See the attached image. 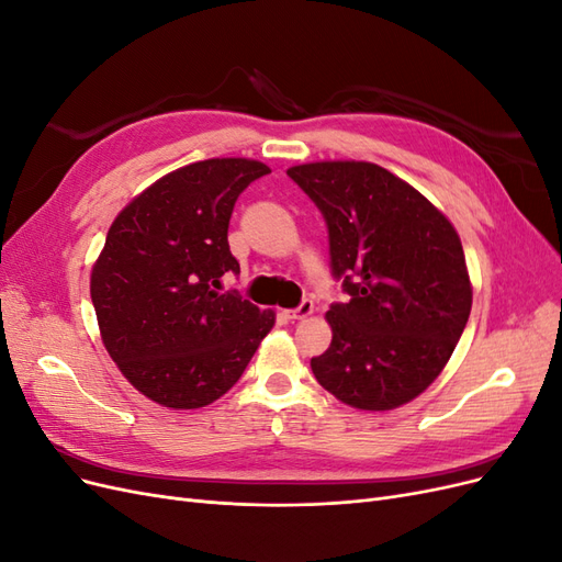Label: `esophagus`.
<instances>
[{"mask_svg":"<svg viewBox=\"0 0 562 562\" xmlns=\"http://www.w3.org/2000/svg\"><path fill=\"white\" fill-rule=\"evenodd\" d=\"M314 314V302L312 300H304L300 307H295V310H288L285 312V316L288 318H295V321H300V318H307V316H312Z\"/></svg>","mask_w":562,"mask_h":562,"instance_id":"1","label":"esophagus"}]
</instances>
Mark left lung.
<instances>
[{
	"instance_id": "obj_1",
	"label": "left lung",
	"mask_w": 562,
	"mask_h": 562,
	"mask_svg": "<svg viewBox=\"0 0 562 562\" xmlns=\"http://www.w3.org/2000/svg\"><path fill=\"white\" fill-rule=\"evenodd\" d=\"M288 176L326 217L333 271L349 293L326 312L333 342L312 359L314 378L359 411L411 403L443 372L471 314L457 229L378 164L312 161Z\"/></svg>"
}]
</instances>
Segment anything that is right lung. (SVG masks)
<instances>
[{"label": "right lung", "instance_id": "obj_1", "mask_svg": "<svg viewBox=\"0 0 562 562\" xmlns=\"http://www.w3.org/2000/svg\"><path fill=\"white\" fill-rule=\"evenodd\" d=\"M262 161L225 157L166 173L119 211L91 269L110 359L143 396L173 411L211 405L239 382L277 314L234 293L227 227Z\"/></svg>", "mask_w": 562, "mask_h": 562}]
</instances>
